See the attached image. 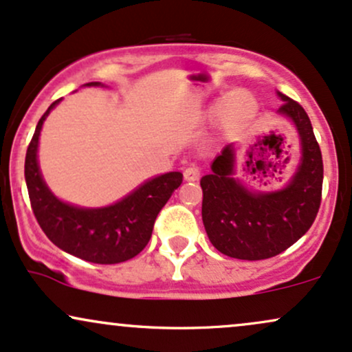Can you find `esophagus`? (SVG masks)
<instances>
[{"instance_id":"esophagus-1","label":"esophagus","mask_w":352,"mask_h":352,"mask_svg":"<svg viewBox=\"0 0 352 352\" xmlns=\"http://www.w3.org/2000/svg\"><path fill=\"white\" fill-rule=\"evenodd\" d=\"M200 175H201L200 167H195V165H193V167H187V168H185V170H184L185 180H188V182L199 180Z\"/></svg>"}]
</instances>
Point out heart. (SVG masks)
Here are the masks:
<instances>
[{"instance_id": "obj_1", "label": "heart", "mask_w": 352, "mask_h": 352, "mask_svg": "<svg viewBox=\"0 0 352 352\" xmlns=\"http://www.w3.org/2000/svg\"><path fill=\"white\" fill-rule=\"evenodd\" d=\"M258 104L250 92L246 91H235L232 94H227L215 104V111H228L232 119L235 120H246L254 116Z\"/></svg>"}]
</instances>
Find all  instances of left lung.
<instances>
[{
    "instance_id": "left-lung-1",
    "label": "left lung",
    "mask_w": 352,
    "mask_h": 352,
    "mask_svg": "<svg viewBox=\"0 0 352 352\" xmlns=\"http://www.w3.org/2000/svg\"><path fill=\"white\" fill-rule=\"evenodd\" d=\"M278 109L289 117L301 137V164L283 190L253 193L235 177V151L227 145L201 177V218L220 253L238 260H266L288 250L313 225L321 205L322 155L305 109L288 96ZM253 152H248L252 157ZM250 164V162H246Z\"/></svg>"
}]
</instances>
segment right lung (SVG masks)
I'll list each match as a JSON object with an SVG mask.
<instances>
[{"label": "right lung", "mask_w": 352, "mask_h": 352, "mask_svg": "<svg viewBox=\"0 0 352 352\" xmlns=\"http://www.w3.org/2000/svg\"><path fill=\"white\" fill-rule=\"evenodd\" d=\"M58 102L54 100L39 119L24 160V177L36 220L52 243L66 253L99 265L131 260L148 243L157 215L180 187L184 175L168 172L155 177L106 208H78L58 200L43 182L36 159L43 122Z\"/></svg>", "instance_id": "add662e5"}]
</instances>
